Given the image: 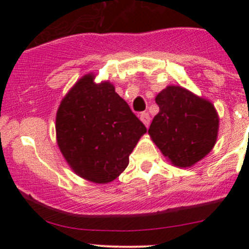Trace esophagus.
Instances as JSON below:
<instances>
[{
    "label": "esophagus",
    "instance_id": "esophagus-1",
    "mask_svg": "<svg viewBox=\"0 0 249 249\" xmlns=\"http://www.w3.org/2000/svg\"><path fill=\"white\" fill-rule=\"evenodd\" d=\"M140 119H141V122L143 123V124L145 125V126H149V123H150V117H149V114H148L147 112H144V113H141V115H140Z\"/></svg>",
    "mask_w": 249,
    "mask_h": 249
}]
</instances>
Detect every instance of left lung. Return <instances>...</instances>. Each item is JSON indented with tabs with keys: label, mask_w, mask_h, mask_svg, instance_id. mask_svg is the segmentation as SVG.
<instances>
[{
	"label": "left lung",
	"mask_w": 249,
	"mask_h": 249,
	"mask_svg": "<svg viewBox=\"0 0 249 249\" xmlns=\"http://www.w3.org/2000/svg\"><path fill=\"white\" fill-rule=\"evenodd\" d=\"M155 102L160 110L148 134L175 166H193L212 150L219 118L208 100L170 85L157 95Z\"/></svg>",
	"instance_id": "obj_1"
}]
</instances>
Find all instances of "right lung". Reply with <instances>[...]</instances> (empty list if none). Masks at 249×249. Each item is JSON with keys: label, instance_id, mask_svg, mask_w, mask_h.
I'll list each match as a JSON object with an SVG mask.
<instances>
[{"label": "right lung", "instance_id": "add662e5", "mask_svg": "<svg viewBox=\"0 0 249 249\" xmlns=\"http://www.w3.org/2000/svg\"><path fill=\"white\" fill-rule=\"evenodd\" d=\"M87 74L62 99L56 113V140L71 169L94 183L114 180L147 129L109 82Z\"/></svg>", "mask_w": 249, "mask_h": 249}]
</instances>
